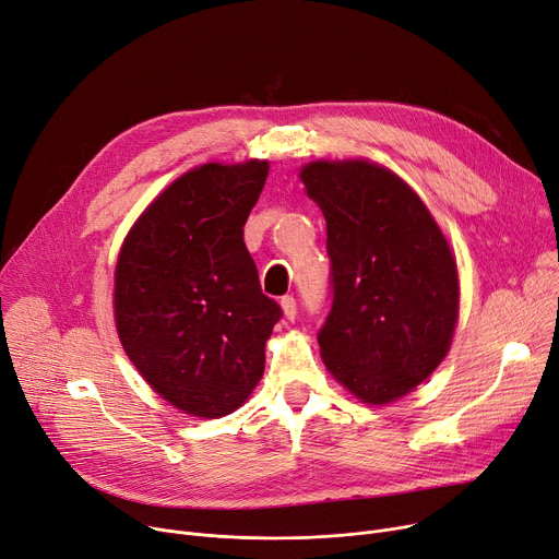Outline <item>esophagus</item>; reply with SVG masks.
<instances>
[{
	"label": "esophagus",
	"instance_id": "esophagus-1",
	"mask_svg": "<svg viewBox=\"0 0 559 559\" xmlns=\"http://www.w3.org/2000/svg\"><path fill=\"white\" fill-rule=\"evenodd\" d=\"M280 305H282V309H284L286 320H295V318H298V302H295L293 295H284V298L280 300Z\"/></svg>",
	"mask_w": 559,
	"mask_h": 559
}]
</instances>
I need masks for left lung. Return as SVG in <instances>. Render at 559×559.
Segmentation results:
<instances>
[{
	"label": "left lung",
	"instance_id": "obj_1",
	"mask_svg": "<svg viewBox=\"0 0 559 559\" xmlns=\"http://www.w3.org/2000/svg\"><path fill=\"white\" fill-rule=\"evenodd\" d=\"M326 221L330 311L324 366L356 397L388 404L444 358L457 318V273L419 195L368 162H311L300 174Z\"/></svg>",
	"mask_w": 559,
	"mask_h": 559
}]
</instances>
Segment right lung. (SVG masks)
Masks as SVG:
<instances>
[{"label":"right lung","mask_w":559,"mask_h":559,"mask_svg":"<svg viewBox=\"0 0 559 559\" xmlns=\"http://www.w3.org/2000/svg\"><path fill=\"white\" fill-rule=\"evenodd\" d=\"M266 176L269 162L203 164L159 195L119 252L121 345L159 397L195 417L248 400L282 318L243 241Z\"/></svg>","instance_id":"right-lung-1"}]
</instances>
